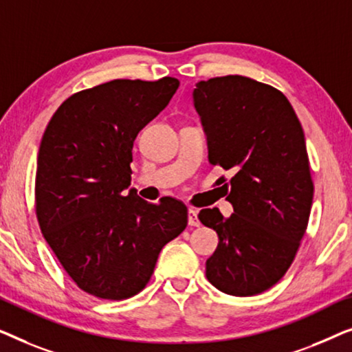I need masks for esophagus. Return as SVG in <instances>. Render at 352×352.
<instances>
[{
    "label": "esophagus",
    "instance_id": "34e87169",
    "mask_svg": "<svg viewBox=\"0 0 352 352\" xmlns=\"http://www.w3.org/2000/svg\"><path fill=\"white\" fill-rule=\"evenodd\" d=\"M187 216H189V226H192V228H199L200 219H199V216H197V211L190 208Z\"/></svg>",
    "mask_w": 352,
    "mask_h": 352
}]
</instances>
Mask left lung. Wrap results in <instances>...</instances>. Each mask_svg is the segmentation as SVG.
Returning <instances> with one entry per match:
<instances>
[{
  "instance_id": "left-lung-1",
  "label": "left lung",
  "mask_w": 352,
  "mask_h": 352,
  "mask_svg": "<svg viewBox=\"0 0 352 352\" xmlns=\"http://www.w3.org/2000/svg\"><path fill=\"white\" fill-rule=\"evenodd\" d=\"M194 104L208 162L234 175L223 186L230 189V218L218 208L199 213L219 237L206 278L228 295H258L285 276L309 223L314 184L305 133L283 93L248 76L200 81Z\"/></svg>"
}]
</instances>
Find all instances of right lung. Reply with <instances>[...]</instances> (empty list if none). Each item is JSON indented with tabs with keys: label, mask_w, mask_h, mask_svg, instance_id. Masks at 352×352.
Here are the masks:
<instances>
[{
	"label": "right lung",
	"mask_w": 352,
	"mask_h": 352,
	"mask_svg": "<svg viewBox=\"0 0 352 352\" xmlns=\"http://www.w3.org/2000/svg\"><path fill=\"white\" fill-rule=\"evenodd\" d=\"M179 81L112 80L72 94L43 134L35 210L41 234L81 290L126 300L151 280L158 254L187 226V206L148 204L131 182L133 144Z\"/></svg>",
	"instance_id": "right-lung-1"
}]
</instances>
